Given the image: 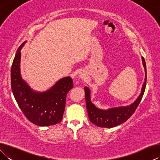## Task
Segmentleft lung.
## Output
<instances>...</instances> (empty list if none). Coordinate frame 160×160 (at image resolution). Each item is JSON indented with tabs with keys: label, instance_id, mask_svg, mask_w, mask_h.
I'll use <instances>...</instances> for the list:
<instances>
[{
	"label": "left lung",
	"instance_id": "obj_1",
	"mask_svg": "<svg viewBox=\"0 0 160 160\" xmlns=\"http://www.w3.org/2000/svg\"><path fill=\"white\" fill-rule=\"evenodd\" d=\"M143 66L145 68V82L143 83L142 91L134 103L131 105L127 107H122L118 108H112L108 110H102L97 109L91 102L90 100V91L85 87V100L86 107L88 109V116L92 123L95 124L96 126L102 128H113L118 125L123 123L126 121L132 115V113L136 110L138 107L140 101L142 98L145 92L146 81H147V70H146V64L145 58L142 57Z\"/></svg>",
	"mask_w": 160,
	"mask_h": 160
}]
</instances>
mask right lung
Here are the masks:
<instances>
[{
    "label": "right lung",
    "instance_id": "1",
    "mask_svg": "<svg viewBox=\"0 0 160 160\" xmlns=\"http://www.w3.org/2000/svg\"><path fill=\"white\" fill-rule=\"evenodd\" d=\"M18 48L11 68V88L19 107L27 118L35 125L48 126L60 123L66 106V94L73 88L72 80L66 77L58 81L50 90L36 92L21 78L20 62L21 48Z\"/></svg>",
    "mask_w": 160,
    "mask_h": 160
}]
</instances>
